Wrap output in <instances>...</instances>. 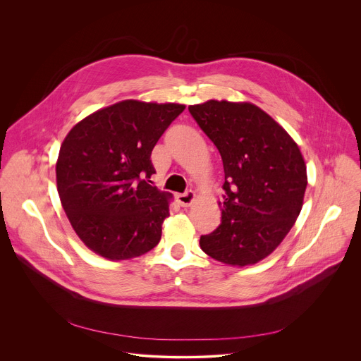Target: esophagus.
<instances>
[{
  "label": "esophagus",
  "mask_w": 361,
  "mask_h": 361,
  "mask_svg": "<svg viewBox=\"0 0 361 361\" xmlns=\"http://www.w3.org/2000/svg\"><path fill=\"white\" fill-rule=\"evenodd\" d=\"M176 198H177V201H178V204L181 205V207H188V205H191L194 202L195 194H194V191L188 190V191H185L183 194H177Z\"/></svg>",
  "instance_id": "esophagus-1"
}]
</instances>
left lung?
I'll return each mask as SVG.
<instances>
[{"instance_id":"8db88e82","label":"left lung","mask_w":361,"mask_h":361,"mask_svg":"<svg viewBox=\"0 0 361 361\" xmlns=\"http://www.w3.org/2000/svg\"><path fill=\"white\" fill-rule=\"evenodd\" d=\"M188 111L220 151L226 180L221 224L200 237V247L224 264H255L277 248L301 212L307 173L300 148L250 102L210 99Z\"/></svg>"}]
</instances>
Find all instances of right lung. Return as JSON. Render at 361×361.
<instances>
[{"label": "right lung", "mask_w": 361, "mask_h": 361, "mask_svg": "<svg viewBox=\"0 0 361 361\" xmlns=\"http://www.w3.org/2000/svg\"><path fill=\"white\" fill-rule=\"evenodd\" d=\"M184 109L126 99L66 137L56 167L60 200L77 235L101 257L128 260L159 244L171 194L149 184L151 151Z\"/></svg>", "instance_id": "add662e5"}]
</instances>
